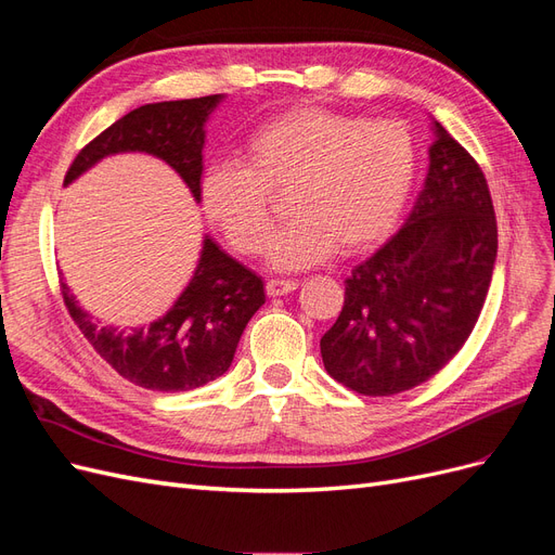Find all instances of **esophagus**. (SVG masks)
<instances>
[{"label": "esophagus", "mask_w": 555, "mask_h": 555, "mask_svg": "<svg viewBox=\"0 0 555 555\" xmlns=\"http://www.w3.org/2000/svg\"><path fill=\"white\" fill-rule=\"evenodd\" d=\"M298 289V282L294 280H268L266 282V294L268 296H284L289 292Z\"/></svg>", "instance_id": "1"}]
</instances>
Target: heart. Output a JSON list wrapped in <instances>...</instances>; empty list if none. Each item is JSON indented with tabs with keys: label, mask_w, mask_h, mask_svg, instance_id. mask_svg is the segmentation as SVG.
<instances>
[{
	"label": "heart",
	"mask_w": 555,
	"mask_h": 555,
	"mask_svg": "<svg viewBox=\"0 0 555 555\" xmlns=\"http://www.w3.org/2000/svg\"><path fill=\"white\" fill-rule=\"evenodd\" d=\"M241 164L217 162L198 182L210 227L241 255L263 251L273 196L289 192L294 220L275 233L268 259L300 271L335 249L361 255L393 227L416 178V141L405 122L298 106L247 133Z\"/></svg>",
	"instance_id": "heart-1"
}]
</instances>
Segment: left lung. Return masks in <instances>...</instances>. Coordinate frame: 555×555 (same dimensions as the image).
<instances>
[{"instance_id":"obj_1","label":"left lung","mask_w":555,"mask_h":555,"mask_svg":"<svg viewBox=\"0 0 555 555\" xmlns=\"http://www.w3.org/2000/svg\"><path fill=\"white\" fill-rule=\"evenodd\" d=\"M428 176L396 236L345 280L326 373L363 396L414 389L459 354L491 287L498 222L481 166L435 122Z\"/></svg>"}]
</instances>
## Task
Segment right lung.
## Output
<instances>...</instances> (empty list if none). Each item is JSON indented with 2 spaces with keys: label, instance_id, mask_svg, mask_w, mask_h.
I'll return each instance as SVG.
<instances>
[{
  "label": "right lung",
  "instance_id": "add662e5",
  "mask_svg": "<svg viewBox=\"0 0 555 555\" xmlns=\"http://www.w3.org/2000/svg\"><path fill=\"white\" fill-rule=\"evenodd\" d=\"M220 94L145 104L127 113L80 150L64 184L86 173L99 159L117 153H147L164 159L198 201L204 171V125ZM64 306L117 375L150 391L198 389L229 371L241 335L263 304V282L231 259L208 236L188 287L176 304L137 324L108 326L80 310L69 287L60 282Z\"/></svg>",
  "mask_w": 555,
  "mask_h": 555
}]
</instances>
